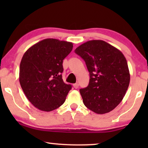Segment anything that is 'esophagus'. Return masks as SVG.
<instances>
[{
	"instance_id": "esophagus-1",
	"label": "esophagus",
	"mask_w": 148,
	"mask_h": 148,
	"mask_svg": "<svg viewBox=\"0 0 148 148\" xmlns=\"http://www.w3.org/2000/svg\"><path fill=\"white\" fill-rule=\"evenodd\" d=\"M73 86L74 88L77 89V88H78V87H79V84H78V83H76V84H73Z\"/></svg>"
}]
</instances>
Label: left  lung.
<instances>
[{"label":"left lung","instance_id":"obj_1","mask_svg":"<svg viewBox=\"0 0 148 148\" xmlns=\"http://www.w3.org/2000/svg\"><path fill=\"white\" fill-rule=\"evenodd\" d=\"M75 52L85 60L90 72L88 86L79 90L84 105L97 114L112 111L124 98L130 82L125 56L100 40L85 42Z\"/></svg>","mask_w":148,"mask_h":148}]
</instances>
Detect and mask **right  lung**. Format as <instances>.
I'll return each mask as SVG.
<instances>
[{"label": "right lung", "instance_id": "add662e5", "mask_svg": "<svg viewBox=\"0 0 148 148\" xmlns=\"http://www.w3.org/2000/svg\"><path fill=\"white\" fill-rule=\"evenodd\" d=\"M73 43L47 38L24 53L19 67V82L24 94L36 108L50 112L64 102L71 85L64 84L62 62Z\"/></svg>", "mask_w": 148, "mask_h": 148}]
</instances>
